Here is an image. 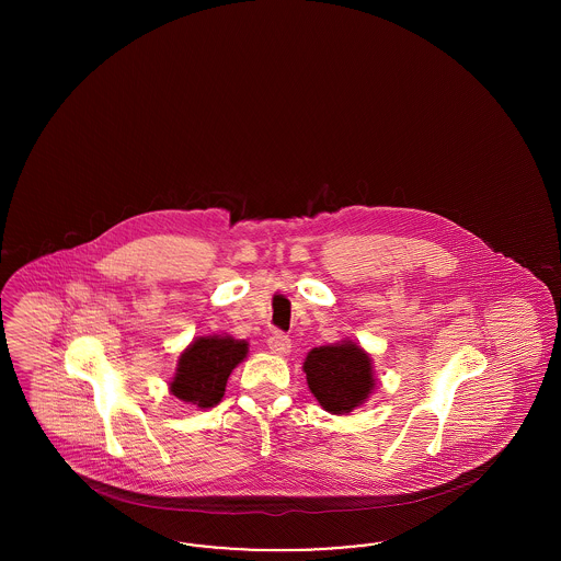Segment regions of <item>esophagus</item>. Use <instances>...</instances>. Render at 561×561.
Listing matches in <instances>:
<instances>
[{"instance_id": "34e87169", "label": "esophagus", "mask_w": 561, "mask_h": 561, "mask_svg": "<svg viewBox=\"0 0 561 561\" xmlns=\"http://www.w3.org/2000/svg\"><path fill=\"white\" fill-rule=\"evenodd\" d=\"M267 345L268 351H271L273 355L284 357V355L290 353V339H288L286 334H282V332H273V334L268 336Z\"/></svg>"}]
</instances>
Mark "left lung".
I'll list each match as a JSON object with an SVG mask.
<instances>
[{
	"instance_id": "8db88e82",
	"label": "left lung",
	"mask_w": 561,
	"mask_h": 561,
	"mask_svg": "<svg viewBox=\"0 0 561 561\" xmlns=\"http://www.w3.org/2000/svg\"><path fill=\"white\" fill-rule=\"evenodd\" d=\"M307 385L330 414H351L370 400L376 387L373 357L351 339L311 348L302 362Z\"/></svg>"
}]
</instances>
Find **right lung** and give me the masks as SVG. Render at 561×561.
Returning <instances> with one entry per match:
<instances>
[{
  "instance_id": "add662e5",
  "label": "right lung",
  "mask_w": 561,
  "mask_h": 561,
  "mask_svg": "<svg viewBox=\"0 0 561 561\" xmlns=\"http://www.w3.org/2000/svg\"><path fill=\"white\" fill-rule=\"evenodd\" d=\"M245 357L248 341H238L227 332L195 336L181 351L168 389L176 400L197 410L214 408L225 396L229 376Z\"/></svg>"
}]
</instances>
